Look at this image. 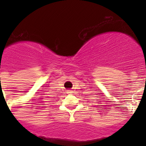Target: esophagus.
Segmentation results:
<instances>
[{
    "label": "esophagus",
    "mask_w": 146,
    "mask_h": 146,
    "mask_svg": "<svg viewBox=\"0 0 146 146\" xmlns=\"http://www.w3.org/2000/svg\"><path fill=\"white\" fill-rule=\"evenodd\" d=\"M72 93H73V91H71V90H68V91H67V94H72Z\"/></svg>",
    "instance_id": "34e87169"
}]
</instances>
